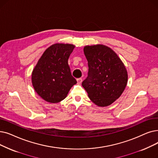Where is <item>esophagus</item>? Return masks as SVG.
Listing matches in <instances>:
<instances>
[{
  "instance_id": "obj_1",
  "label": "esophagus",
  "mask_w": 158,
  "mask_h": 158,
  "mask_svg": "<svg viewBox=\"0 0 158 158\" xmlns=\"http://www.w3.org/2000/svg\"><path fill=\"white\" fill-rule=\"evenodd\" d=\"M77 81L78 84H81L82 83V81H83V79H82V78H78L77 79Z\"/></svg>"
}]
</instances>
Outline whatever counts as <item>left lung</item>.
I'll return each mask as SVG.
<instances>
[{
  "label": "left lung",
  "instance_id": "1",
  "mask_svg": "<svg viewBox=\"0 0 158 158\" xmlns=\"http://www.w3.org/2000/svg\"><path fill=\"white\" fill-rule=\"evenodd\" d=\"M84 53L88 72L82 86L90 99L99 106H106L118 99L127 84L128 75L121 60L111 48L98 44L86 46Z\"/></svg>",
  "mask_w": 158,
  "mask_h": 158
}]
</instances>
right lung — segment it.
I'll use <instances>...</instances> for the list:
<instances>
[{"mask_svg":"<svg viewBox=\"0 0 158 158\" xmlns=\"http://www.w3.org/2000/svg\"><path fill=\"white\" fill-rule=\"evenodd\" d=\"M73 44H55L47 48L32 72L34 89L44 100L56 103L63 100L77 81L72 76L68 60Z\"/></svg>","mask_w":158,"mask_h":158,"instance_id":"obj_1","label":"right lung"}]
</instances>
